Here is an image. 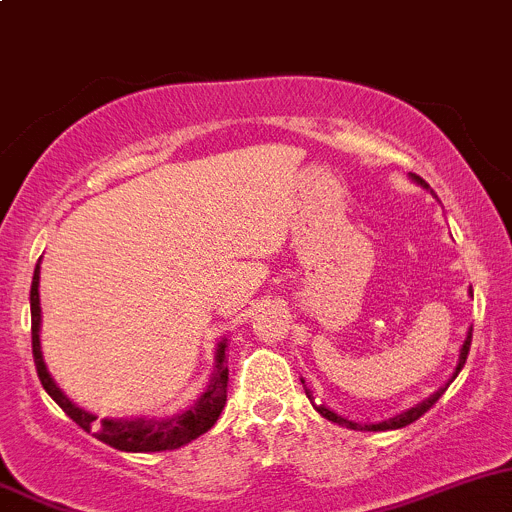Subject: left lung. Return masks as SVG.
I'll return each mask as SVG.
<instances>
[{"label":"left lung","mask_w":512,"mask_h":512,"mask_svg":"<svg viewBox=\"0 0 512 512\" xmlns=\"http://www.w3.org/2000/svg\"><path fill=\"white\" fill-rule=\"evenodd\" d=\"M415 180H417V183H420V186H425V188H427L425 180L417 178V175H415ZM470 342H472V332H467L465 344H462V349H460V364H457V369H455V377H457V372H460V369H462V364H465L467 352H470ZM301 382H304V379H301ZM306 394H309V392H306ZM442 394H445V389H440V392L432 394V397H430V399H425V402H422V405H417V407H412V410H407L405 415H397V417H392V420H387V422H379V425H367V430H372V432H379V430H399V427L412 425V422L420 420V417L425 415V412L430 410L432 405H435V402H437V399L442 397ZM309 399H311V405L316 407V412H319L321 417H326V420H332V422H337V425H344V427H352V430H362V425H357V422L344 420V417L334 415L332 410H326L324 405H316L314 397H311V394H309Z\"/></svg>","instance_id":"obj_1"}]
</instances>
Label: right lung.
<instances>
[{
    "label": "right lung",
    "instance_id": "add662e5",
    "mask_svg": "<svg viewBox=\"0 0 512 512\" xmlns=\"http://www.w3.org/2000/svg\"><path fill=\"white\" fill-rule=\"evenodd\" d=\"M40 266L34 269L32 291H29V304H32V357L34 367H37V377H40L42 387L47 389L57 405L65 410L75 425H80L85 432H92L100 442L115 447V450L125 452H163L175 450L180 445H188L191 440L201 437L203 432L211 430L216 420L221 417L223 407H226V394H228V367H226V344H218L216 354V374L208 387V392L198 399V405L186 410L183 415L170 417L163 422H118V420H100L95 422V415H87L85 410L75 407L65 394L60 392L55 382H52L50 372H47L45 362H42L40 352Z\"/></svg>",
    "mask_w": 512,
    "mask_h": 512
}]
</instances>
